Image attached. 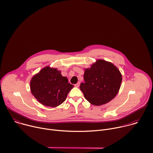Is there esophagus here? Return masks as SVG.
<instances>
[{
    "instance_id": "esophagus-1",
    "label": "esophagus",
    "mask_w": 153,
    "mask_h": 153,
    "mask_svg": "<svg viewBox=\"0 0 153 153\" xmlns=\"http://www.w3.org/2000/svg\"><path fill=\"white\" fill-rule=\"evenodd\" d=\"M80 82H77L76 84H75V85H74V86H75L76 87H79V86H80Z\"/></svg>"
}]
</instances>
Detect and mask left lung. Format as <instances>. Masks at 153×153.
Returning <instances> with one entry per match:
<instances>
[{
    "mask_svg": "<svg viewBox=\"0 0 153 153\" xmlns=\"http://www.w3.org/2000/svg\"><path fill=\"white\" fill-rule=\"evenodd\" d=\"M84 82L80 89L90 103L100 106L114 99L122 80L118 68L111 62L99 59L91 68L85 69Z\"/></svg>",
    "mask_w": 153,
    "mask_h": 153,
    "instance_id": "1",
    "label": "left lung"
}]
</instances>
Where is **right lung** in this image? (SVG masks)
Segmentation results:
<instances>
[{
  "label": "right lung",
  "mask_w": 153,
  "mask_h": 153,
  "mask_svg": "<svg viewBox=\"0 0 153 153\" xmlns=\"http://www.w3.org/2000/svg\"><path fill=\"white\" fill-rule=\"evenodd\" d=\"M67 77H63L60 71L46 67L34 75L30 82L32 94L42 105L56 107L67 99L73 88Z\"/></svg>",
  "instance_id": "add662e5"
}]
</instances>
